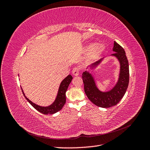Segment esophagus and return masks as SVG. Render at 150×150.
I'll use <instances>...</instances> for the list:
<instances>
[{
	"instance_id": "1",
	"label": "esophagus",
	"mask_w": 150,
	"mask_h": 150,
	"mask_svg": "<svg viewBox=\"0 0 150 150\" xmlns=\"http://www.w3.org/2000/svg\"><path fill=\"white\" fill-rule=\"evenodd\" d=\"M80 71H81L80 67L76 66L73 68V69H72V74H73L74 76H78L79 74Z\"/></svg>"
}]
</instances>
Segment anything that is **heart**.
<instances>
[{
    "label": "heart",
    "mask_w": 150,
    "mask_h": 150,
    "mask_svg": "<svg viewBox=\"0 0 150 150\" xmlns=\"http://www.w3.org/2000/svg\"><path fill=\"white\" fill-rule=\"evenodd\" d=\"M104 48V46L101 44H90L86 47V50L91 51V55L92 57H96L103 51Z\"/></svg>",
    "instance_id": "b5f03b06"
}]
</instances>
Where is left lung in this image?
<instances>
[{
	"label": "left lung",
	"mask_w": 150,
	"mask_h": 150,
	"mask_svg": "<svg viewBox=\"0 0 150 150\" xmlns=\"http://www.w3.org/2000/svg\"><path fill=\"white\" fill-rule=\"evenodd\" d=\"M113 51L115 52L112 56H116L120 62L121 71L118 83L110 92L102 93L97 89L93 78L89 72L85 71L83 73L84 92L89 100L95 105L101 108H110L115 106L124 96L128 87L129 80V64L124 49L117 42H114ZM101 60L92 65L97 66Z\"/></svg>",
	"instance_id": "1"
}]
</instances>
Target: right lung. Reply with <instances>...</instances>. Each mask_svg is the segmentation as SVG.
Here are the masks:
<instances>
[{"instance_id": "add662e5", "label": "right lung", "mask_w": 150, "mask_h": 150, "mask_svg": "<svg viewBox=\"0 0 150 150\" xmlns=\"http://www.w3.org/2000/svg\"><path fill=\"white\" fill-rule=\"evenodd\" d=\"M72 79V77L71 75H69L67 78H66L62 81L59 89V92L56 101H54V103L52 104H51V106H49L48 107H41L37 105V104L31 102L28 98H27L24 95L23 91H22V93L24 95V96L27 100H28V101L35 109L36 110H38L39 112L42 113L44 115H52L54 114V113H56L58 111H59L65 104L66 101V92L68 87H69V85L71 83Z\"/></svg>"}]
</instances>
